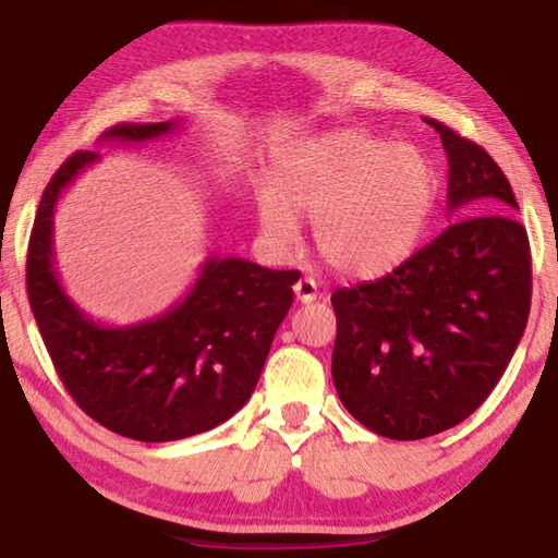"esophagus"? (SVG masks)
<instances>
[{
	"label": "esophagus",
	"instance_id": "1",
	"mask_svg": "<svg viewBox=\"0 0 558 558\" xmlns=\"http://www.w3.org/2000/svg\"><path fill=\"white\" fill-rule=\"evenodd\" d=\"M295 298L302 302V305H307V302H315L319 298V290H317V282L313 278H300L295 282Z\"/></svg>",
	"mask_w": 558,
	"mask_h": 558
}]
</instances>
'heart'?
Listing matches in <instances>:
<instances>
[{"label":"heart","mask_w":558,"mask_h":558,"mask_svg":"<svg viewBox=\"0 0 558 558\" xmlns=\"http://www.w3.org/2000/svg\"><path fill=\"white\" fill-rule=\"evenodd\" d=\"M433 202L436 174L418 147L337 130L300 140L278 157L256 219L276 251H290L298 221H310L329 268L372 278L409 256Z\"/></svg>","instance_id":"1"}]
</instances>
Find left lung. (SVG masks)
<instances>
[{
    "instance_id": "obj_1",
    "label": "left lung",
    "mask_w": 558,
    "mask_h": 558,
    "mask_svg": "<svg viewBox=\"0 0 558 558\" xmlns=\"http://www.w3.org/2000/svg\"><path fill=\"white\" fill-rule=\"evenodd\" d=\"M456 216L389 276L332 295L339 401L384 438L418 440L465 421L502 379L532 305V256L507 177L442 122Z\"/></svg>"
}]
</instances>
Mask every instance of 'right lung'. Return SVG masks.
<instances>
[{
    "mask_svg": "<svg viewBox=\"0 0 558 558\" xmlns=\"http://www.w3.org/2000/svg\"><path fill=\"white\" fill-rule=\"evenodd\" d=\"M179 128L182 120L122 122L100 140L140 145ZM98 159V153L65 159L36 211L26 290L44 344L73 401L118 436L167 442L211 430L241 411L256 389L292 305L298 270L214 256L192 290L159 317L125 327L96 323L56 276L53 214L63 189Z\"/></svg>",
    "mask_w": 558,
    "mask_h": 558,
    "instance_id": "obj_1",
    "label": "right lung"
}]
</instances>
